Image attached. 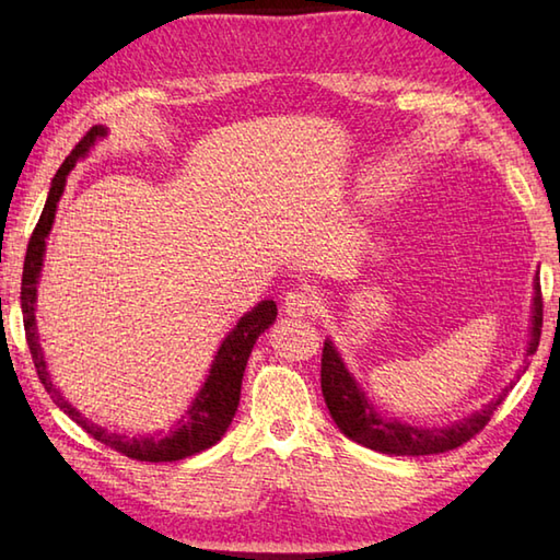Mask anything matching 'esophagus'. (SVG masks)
Here are the masks:
<instances>
[{
	"label": "esophagus",
	"instance_id": "obj_1",
	"mask_svg": "<svg viewBox=\"0 0 560 560\" xmlns=\"http://www.w3.org/2000/svg\"><path fill=\"white\" fill-rule=\"evenodd\" d=\"M317 311V301L313 299V293L307 291H289L287 299H283V313L291 317H305L313 315Z\"/></svg>",
	"mask_w": 560,
	"mask_h": 560
}]
</instances>
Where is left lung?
<instances>
[{
  "label": "left lung",
  "mask_w": 560,
  "mask_h": 560,
  "mask_svg": "<svg viewBox=\"0 0 560 560\" xmlns=\"http://www.w3.org/2000/svg\"><path fill=\"white\" fill-rule=\"evenodd\" d=\"M541 319H544V303H541V287L539 277L534 279V303H532V327H529V343L527 355H532L539 347L541 337ZM527 371V359L517 371L520 375ZM323 397L327 409L335 419L339 431L347 435L353 443L363 447H371L383 455L395 457H419V455H440V452L455 450L462 443H467L477 435L481 428L491 421L498 404H503L508 392L513 389L515 380H510V385L495 395L489 404H483V409L464 416L462 421H455L450 425H413L397 419V416H383L375 404L368 399L365 389L355 383V377L349 373L347 363H343L341 353L337 351L335 341L325 339L323 349Z\"/></svg>",
  "instance_id": "obj_1"
}]
</instances>
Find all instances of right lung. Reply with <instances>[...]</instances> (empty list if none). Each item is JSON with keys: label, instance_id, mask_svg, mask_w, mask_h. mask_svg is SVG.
<instances>
[{"label": "right lung", "instance_id": "obj_1", "mask_svg": "<svg viewBox=\"0 0 560 560\" xmlns=\"http://www.w3.org/2000/svg\"><path fill=\"white\" fill-rule=\"evenodd\" d=\"M108 137V127L96 125L91 127L86 137H83L79 144L71 149L65 163L59 165L57 175L50 183V192H47L43 213L38 219V225L28 241L26 249V261H23V279H21V313H23V327H26V341L33 355L35 371H38L40 383L45 385L47 395L62 409L71 421H77L83 431L93 435L101 443L108 447L122 452V455L139 459V462H175L192 457L197 452L217 445L229 431L233 416L237 411V401H241V385H243V373L249 353L261 331L269 329V325L277 319V303L273 301H261L253 311L245 313L233 329L225 335L221 347L213 355L209 375L205 385L199 387L195 399L189 401L185 413L177 419V423L171 428L168 433H153V435H125V433H110L108 428L93 423L86 419L81 411H77L67 397L59 392V387L52 383L50 373H47V363L40 347L38 337V325H35V303H38V281L43 271V257L47 247V235L52 231L57 205L62 199L67 175L74 171L77 161L86 159L91 149L96 147V141Z\"/></svg>", "mask_w": 560, "mask_h": 560}]
</instances>
